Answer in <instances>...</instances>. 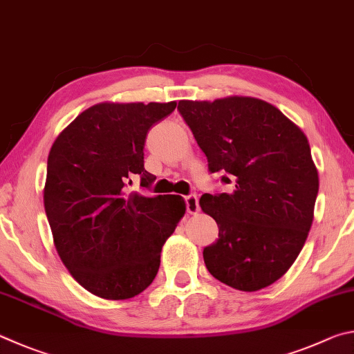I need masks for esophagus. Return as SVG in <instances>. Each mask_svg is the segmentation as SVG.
<instances>
[{
    "label": "esophagus",
    "instance_id": "esophagus-1",
    "mask_svg": "<svg viewBox=\"0 0 354 354\" xmlns=\"http://www.w3.org/2000/svg\"><path fill=\"white\" fill-rule=\"evenodd\" d=\"M185 202H187V209L189 214L199 213V199H197L196 194H189L185 197Z\"/></svg>",
    "mask_w": 354,
    "mask_h": 354
}]
</instances>
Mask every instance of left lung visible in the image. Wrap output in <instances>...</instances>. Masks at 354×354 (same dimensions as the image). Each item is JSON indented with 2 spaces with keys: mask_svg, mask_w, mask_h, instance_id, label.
Listing matches in <instances>:
<instances>
[{
  "mask_svg": "<svg viewBox=\"0 0 354 354\" xmlns=\"http://www.w3.org/2000/svg\"><path fill=\"white\" fill-rule=\"evenodd\" d=\"M178 111L209 171L234 183L232 193L201 197L219 227L218 241L203 249L208 272L244 292L270 286L294 264L313 225L319 172L306 135L258 97L185 99Z\"/></svg>",
  "mask_w": 354,
  "mask_h": 354,
  "instance_id": "1",
  "label": "left lung"
}]
</instances>
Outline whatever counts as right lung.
I'll list each match as a JSON object with an SVG mask.
<instances>
[{
	"mask_svg": "<svg viewBox=\"0 0 354 354\" xmlns=\"http://www.w3.org/2000/svg\"><path fill=\"white\" fill-rule=\"evenodd\" d=\"M177 102H101L62 130L48 155L43 203L62 263L80 286L127 300L153 281L166 239L187 212L182 196L130 191L155 180L145 141Z\"/></svg>",
	"mask_w": 354,
	"mask_h": 354,
	"instance_id": "obj_1",
	"label": "right lung"
}]
</instances>
